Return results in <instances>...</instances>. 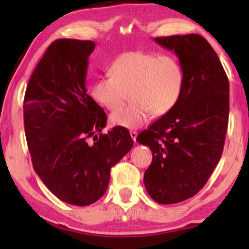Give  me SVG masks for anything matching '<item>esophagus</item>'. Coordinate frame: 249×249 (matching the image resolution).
<instances>
[{
	"instance_id": "obj_1",
	"label": "esophagus",
	"mask_w": 249,
	"mask_h": 249,
	"mask_svg": "<svg viewBox=\"0 0 249 249\" xmlns=\"http://www.w3.org/2000/svg\"><path fill=\"white\" fill-rule=\"evenodd\" d=\"M130 136H131V138L133 139V142H136V139H137V136H138V133H137L136 131H130Z\"/></svg>"
}]
</instances>
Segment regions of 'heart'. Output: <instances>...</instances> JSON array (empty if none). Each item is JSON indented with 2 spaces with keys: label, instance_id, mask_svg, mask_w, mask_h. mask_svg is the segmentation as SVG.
<instances>
[{
  "label": "heart",
  "instance_id": "b5f03b06",
  "mask_svg": "<svg viewBox=\"0 0 249 249\" xmlns=\"http://www.w3.org/2000/svg\"><path fill=\"white\" fill-rule=\"evenodd\" d=\"M108 75L92 83L90 95L97 104L116 111L112 124L121 127H141L151 115H166L176 107L184 88V70L172 55L132 51L123 53L108 68Z\"/></svg>",
  "mask_w": 249,
  "mask_h": 249
}]
</instances>
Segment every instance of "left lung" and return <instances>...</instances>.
Returning a JSON list of instances; mask_svg holds the SVG:
<instances>
[{
    "instance_id": "1",
    "label": "left lung",
    "mask_w": 249,
    "mask_h": 249,
    "mask_svg": "<svg viewBox=\"0 0 249 249\" xmlns=\"http://www.w3.org/2000/svg\"><path fill=\"white\" fill-rule=\"evenodd\" d=\"M178 56L184 88L170 112L137 137L152 152L145 171L147 193L159 204L184 201L205 186L220 160L230 113V83L215 51L202 36L157 37Z\"/></svg>"
}]
</instances>
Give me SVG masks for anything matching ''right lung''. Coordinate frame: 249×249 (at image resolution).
<instances>
[{
  "mask_svg": "<svg viewBox=\"0 0 249 249\" xmlns=\"http://www.w3.org/2000/svg\"><path fill=\"white\" fill-rule=\"evenodd\" d=\"M95 45L69 38L51 43L24 96L25 138L34 170L53 196L76 206L102 198L111 167L133 145L125 127L102 133L107 115L85 88Z\"/></svg>",
  "mask_w": 249,
  "mask_h": 249,
  "instance_id": "add662e5",
  "label": "right lung"
}]
</instances>
